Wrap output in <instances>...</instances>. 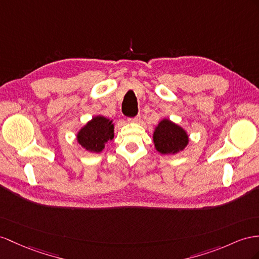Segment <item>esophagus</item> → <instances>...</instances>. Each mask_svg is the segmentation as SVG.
<instances>
[{
	"label": "esophagus",
	"instance_id": "1",
	"mask_svg": "<svg viewBox=\"0 0 259 259\" xmlns=\"http://www.w3.org/2000/svg\"><path fill=\"white\" fill-rule=\"evenodd\" d=\"M129 121H130V122H134V123H139V122L141 121V117H140V115H139V116H137V117H135V118L129 119Z\"/></svg>",
	"mask_w": 259,
	"mask_h": 259
}]
</instances>
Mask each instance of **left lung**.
<instances>
[{"label":"left lung","instance_id":"8db88e82","mask_svg":"<svg viewBox=\"0 0 259 259\" xmlns=\"http://www.w3.org/2000/svg\"><path fill=\"white\" fill-rule=\"evenodd\" d=\"M155 150L163 155H175L184 151L189 143V136L182 125L163 118L153 131Z\"/></svg>","mask_w":259,"mask_h":259}]
</instances>
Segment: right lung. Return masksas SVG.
I'll list each match as a JSON object with an SVG mask.
<instances>
[{
    "instance_id": "1",
    "label": "right lung",
    "mask_w": 259,
    "mask_h": 259,
    "mask_svg": "<svg viewBox=\"0 0 259 259\" xmlns=\"http://www.w3.org/2000/svg\"><path fill=\"white\" fill-rule=\"evenodd\" d=\"M114 137V120L103 115H96L77 131L76 141L90 153H101L106 143Z\"/></svg>"
}]
</instances>
